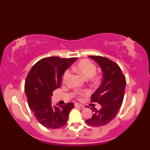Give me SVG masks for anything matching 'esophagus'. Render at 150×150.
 <instances>
[{"instance_id":"obj_1","label":"esophagus","mask_w":150,"mask_h":150,"mask_svg":"<svg viewBox=\"0 0 150 150\" xmlns=\"http://www.w3.org/2000/svg\"><path fill=\"white\" fill-rule=\"evenodd\" d=\"M75 107H81V108L84 107V106L83 104H81V103H75Z\"/></svg>"}]
</instances>
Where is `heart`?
Masks as SVG:
<instances>
[{
	"mask_svg": "<svg viewBox=\"0 0 150 150\" xmlns=\"http://www.w3.org/2000/svg\"><path fill=\"white\" fill-rule=\"evenodd\" d=\"M72 69L75 72L80 73L84 78H90L91 82L94 85H98V84L101 83V76L95 74V73L96 71V66L88 59H81L78 63L73 65ZM69 71L68 70H66L63 75V80L64 82H66L67 81L68 77H69ZM84 93L86 94L87 92L84 91Z\"/></svg>",
	"mask_w": 150,
	"mask_h": 150,
	"instance_id": "b5f03b06",
	"label": "heart"
}]
</instances>
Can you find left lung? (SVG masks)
<instances>
[{
  "label": "left lung",
  "mask_w": 150,
  "mask_h": 150,
  "mask_svg": "<svg viewBox=\"0 0 150 150\" xmlns=\"http://www.w3.org/2000/svg\"><path fill=\"white\" fill-rule=\"evenodd\" d=\"M89 57L97 62L103 71L101 84L91 96V102H98L102 108L100 110L93 108V115L86 120V122L91 126L101 127L112 121L121 108L126 79L115 62L100 56Z\"/></svg>",
  "instance_id": "8db88e82"
}]
</instances>
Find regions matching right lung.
Segmentation results:
<instances>
[{"label": "right lung", "instance_id": "right-lung-1", "mask_svg": "<svg viewBox=\"0 0 150 150\" xmlns=\"http://www.w3.org/2000/svg\"><path fill=\"white\" fill-rule=\"evenodd\" d=\"M77 58H42L35 64L27 76L25 91L29 108L40 124L48 129H59L66 125L72 102L55 106L51 103L52 92L58 88L64 73Z\"/></svg>", "mask_w": 150, "mask_h": 150}]
</instances>
